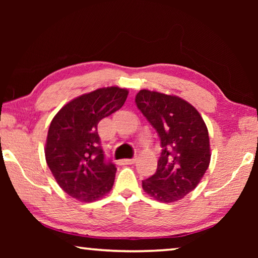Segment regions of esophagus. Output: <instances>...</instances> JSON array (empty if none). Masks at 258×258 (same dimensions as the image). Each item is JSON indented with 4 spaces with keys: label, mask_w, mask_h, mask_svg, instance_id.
<instances>
[{
    "label": "esophagus",
    "mask_w": 258,
    "mask_h": 258,
    "mask_svg": "<svg viewBox=\"0 0 258 258\" xmlns=\"http://www.w3.org/2000/svg\"><path fill=\"white\" fill-rule=\"evenodd\" d=\"M137 161V158H132V159H123L120 161V164L123 165H132Z\"/></svg>",
    "instance_id": "34e87169"
}]
</instances>
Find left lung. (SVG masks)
<instances>
[{"instance_id":"left-lung-1","label":"left lung","mask_w":258,"mask_h":258,"mask_svg":"<svg viewBox=\"0 0 258 258\" xmlns=\"http://www.w3.org/2000/svg\"><path fill=\"white\" fill-rule=\"evenodd\" d=\"M135 103L163 148L156 173L142 181L143 190L160 203L177 202L199 184L209 166L207 126L197 109L176 95L141 90Z\"/></svg>"}]
</instances>
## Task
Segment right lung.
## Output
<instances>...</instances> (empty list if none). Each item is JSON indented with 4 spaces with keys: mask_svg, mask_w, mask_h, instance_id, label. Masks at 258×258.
<instances>
[{
    "mask_svg": "<svg viewBox=\"0 0 258 258\" xmlns=\"http://www.w3.org/2000/svg\"><path fill=\"white\" fill-rule=\"evenodd\" d=\"M127 94L118 86L102 87L72 100L52 119L45 143L46 164L71 197L91 203L111 190L117 168L104 158L98 124L123 107Z\"/></svg>",
    "mask_w": 258,
    "mask_h": 258,
    "instance_id": "right-lung-1",
    "label": "right lung"
}]
</instances>
